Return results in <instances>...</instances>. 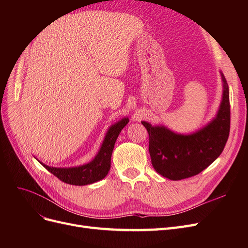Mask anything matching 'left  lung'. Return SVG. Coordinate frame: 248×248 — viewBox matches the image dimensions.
I'll use <instances>...</instances> for the list:
<instances>
[{
	"mask_svg": "<svg viewBox=\"0 0 248 248\" xmlns=\"http://www.w3.org/2000/svg\"><path fill=\"white\" fill-rule=\"evenodd\" d=\"M222 80L221 102L215 118L196 132L176 133L163 125L141 121L149 133L151 162L159 175L170 180L196 176L208 168L223 151L230 133L231 111L229 86Z\"/></svg>",
	"mask_w": 248,
	"mask_h": 248,
	"instance_id": "8db88e82",
	"label": "left lung"
}]
</instances>
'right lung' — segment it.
I'll return each mask as SVG.
<instances>
[{"instance_id": "add662e5", "label": "right lung", "mask_w": 248, "mask_h": 248, "mask_svg": "<svg viewBox=\"0 0 248 248\" xmlns=\"http://www.w3.org/2000/svg\"><path fill=\"white\" fill-rule=\"evenodd\" d=\"M128 122V118H123L117 123L112 124L106 133L98 153L91 161L86 164L73 168H54L38 161L52 175L67 184L81 186L100 181L108 175L110 169V158L115 142L120 132Z\"/></svg>"}]
</instances>
